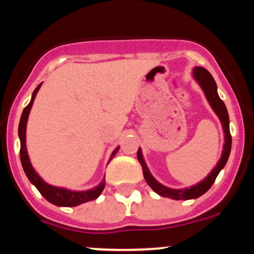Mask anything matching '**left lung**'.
Wrapping results in <instances>:
<instances>
[{
    "label": "left lung",
    "instance_id": "left-lung-1",
    "mask_svg": "<svg viewBox=\"0 0 254 254\" xmlns=\"http://www.w3.org/2000/svg\"><path fill=\"white\" fill-rule=\"evenodd\" d=\"M192 75H193L194 80L197 81L198 84L202 87L204 94H205L206 99H208L211 109L214 110V112L216 113L217 117L220 118L221 123H222L223 132H224V144H223L222 155H221V159L218 160L216 167H214V170L209 173V176L206 177L205 179L202 180L200 183L196 184V185L191 186V188L171 189V188H167V186L162 185V184H160L155 178L151 176V173L149 172V170H148L147 165H145L144 162L141 148H139L138 151H137V159H138L139 164L142 166L144 179L148 185H149L157 194H160V196L168 197V198H172V199H177V200L194 199V198L200 197L202 194L205 193V192L212 186V184H214L215 179H216V177L218 176V173H220L221 170L226 166L227 161H228L230 149H232V136H230V131H229L228 111H227L226 105H224L223 101L221 100L220 97H218L217 86H216V82H215L214 77L211 76L210 72L206 70V69L202 68V66H194V68L192 69Z\"/></svg>",
    "mask_w": 254,
    "mask_h": 254
}]
</instances>
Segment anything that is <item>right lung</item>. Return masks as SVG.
I'll use <instances>...</instances> for the list:
<instances>
[{
  "label": "right lung",
  "instance_id": "right-lung-1",
  "mask_svg": "<svg viewBox=\"0 0 254 254\" xmlns=\"http://www.w3.org/2000/svg\"><path fill=\"white\" fill-rule=\"evenodd\" d=\"M40 86H42V83L34 89L30 104H28L24 109V111H22V115H21V118H20V123H19V138H20V145H21V147H20V160H21V165H22V168H24L26 176H27L28 180H30V182L38 189V191L43 194V197L45 198V199H48L50 203L55 204V205L76 206L78 204H82V203L89 202V200L97 199V198L100 196L101 192H103L105 188V178L101 180V183L99 184L98 186L90 189V190L71 191V190H68V189L57 188V186H52L50 184L45 183L42 178L38 176V173L34 171V168L32 167L30 157H28V154H27V148H26V125H27L28 115H30V111L32 109V105H33L34 98H36ZM118 149L119 147H117L112 151L109 162L113 159V156L117 154Z\"/></svg>",
  "mask_w": 254,
  "mask_h": 254
}]
</instances>
